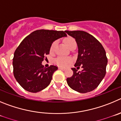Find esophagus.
<instances>
[{
    "instance_id": "esophagus-1",
    "label": "esophagus",
    "mask_w": 121,
    "mask_h": 121,
    "mask_svg": "<svg viewBox=\"0 0 121 121\" xmlns=\"http://www.w3.org/2000/svg\"><path fill=\"white\" fill-rule=\"evenodd\" d=\"M58 69H59L60 70H66L65 68H63V67H58Z\"/></svg>"
}]
</instances>
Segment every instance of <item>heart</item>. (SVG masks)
<instances>
[{"label":"heart","mask_w":121,"mask_h":121,"mask_svg":"<svg viewBox=\"0 0 121 121\" xmlns=\"http://www.w3.org/2000/svg\"><path fill=\"white\" fill-rule=\"evenodd\" d=\"M65 43L66 44V45L67 46V47L69 49L71 48L73 46L77 45V43H76L75 40H74L72 38H67V39H65ZM56 45V42H54L51 46V49H50V51L51 52H54V49H55V48ZM70 59L69 58H58L55 60V63L57 64L58 65L60 66H63V67H65V66H67L69 63H70Z\"/></svg>","instance_id":"b5f03b06"}]
</instances>
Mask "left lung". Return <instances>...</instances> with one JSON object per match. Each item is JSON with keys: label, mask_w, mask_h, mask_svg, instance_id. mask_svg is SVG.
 Segmentation results:
<instances>
[{"label": "left lung", "mask_w": 121, "mask_h": 121, "mask_svg": "<svg viewBox=\"0 0 121 121\" xmlns=\"http://www.w3.org/2000/svg\"><path fill=\"white\" fill-rule=\"evenodd\" d=\"M65 32L75 39L78 54L75 66H81L82 68L81 72L72 68L73 73L66 79L67 84L79 93L91 92L98 86L105 75L108 61L105 49L97 39L85 31Z\"/></svg>", "instance_id": "1"}]
</instances>
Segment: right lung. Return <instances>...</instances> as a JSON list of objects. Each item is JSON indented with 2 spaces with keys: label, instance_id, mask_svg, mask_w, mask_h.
I'll return each mask as SVG.
<instances>
[{
  "label": "right lung",
  "instance_id": "obj_1",
  "mask_svg": "<svg viewBox=\"0 0 121 121\" xmlns=\"http://www.w3.org/2000/svg\"><path fill=\"white\" fill-rule=\"evenodd\" d=\"M66 36L64 31L40 29L30 34L19 44L14 54L13 73L25 90L37 93L49 85L58 67L51 65L46 68L42 61L49 54L53 42Z\"/></svg>",
  "mask_w": 121,
  "mask_h": 121
}]
</instances>
